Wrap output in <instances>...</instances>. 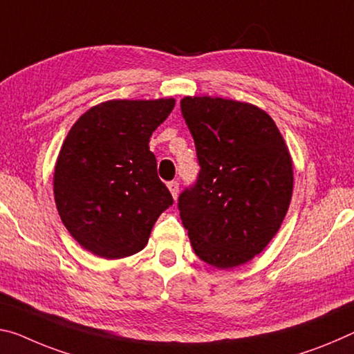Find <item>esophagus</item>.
<instances>
[{
    "label": "esophagus",
    "instance_id": "obj_1",
    "mask_svg": "<svg viewBox=\"0 0 354 354\" xmlns=\"http://www.w3.org/2000/svg\"><path fill=\"white\" fill-rule=\"evenodd\" d=\"M168 186V190H170V194H171V197L176 200V197H178V194H179V184H178V181H170L167 184Z\"/></svg>",
    "mask_w": 354,
    "mask_h": 354
}]
</instances>
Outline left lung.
I'll return each instance as SVG.
<instances>
[{
    "mask_svg": "<svg viewBox=\"0 0 354 354\" xmlns=\"http://www.w3.org/2000/svg\"><path fill=\"white\" fill-rule=\"evenodd\" d=\"M181 113L200 164L178 207L194 252L207 265H244L282 225L293 194V162L276 122L258 106L186 96Z\"/></svg>",
    "mask_w": 354,
    "mask_h": 354,
    "instance_id": "left-lung-1",
    "label": "left lung"
}]
</instances>
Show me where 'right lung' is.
<instances>
[{"mask_svg":"<svg viewBox=\"0 0 354 354\" xmlns=\"http://www.w3.org/2000/svg\"><path fill=\"white\" fill-rule=\"evenodd\" d=\"M173 106L171 97L106 100L71 127L55 165L53 194L61 221L83 249L109 260L137 254L173 205L149 151V137Z\"/></svg>","mask_w":354,"mask_h":354,"instance_id":"1","label":"right lung"}]
</instances>
